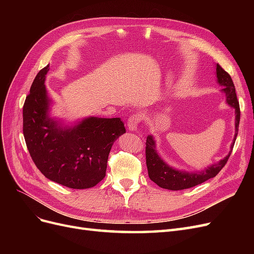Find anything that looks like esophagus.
I'll return each instance as SVG.
<instances>
[{
	"instance_id": "34e87169",
	"label": "esophagus",
	"mask_w": 254,
	"mask_h": 254,
	"mask_svg": "<svg viewBox=\"0 0 254 254\" xmlns=\"http://www.w3.org/2000/svg\"><path fill=\"white\" fill-rule=\"evenodd\" d=\"M143 120V117L141 114H131V117H130L128 119V129L131 130V131H134V130H136L137 126H139L140 123L142 122Z\"/></svg>"
}]
</instances>
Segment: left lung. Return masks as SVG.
<instances>
[{"instance_id":"obj_1","label":"left lung","mask_w":254,"mask_h":254,"mask_svg":"<svg viewBox=\"0 0 254 254\" xmlns=\"http://www.w3.org/2000/svg\"><path fill=\"white\" fill-rule=\"evenodd\" d=\"M216 74L218 82L222 87V91L226 93L227 103L235 109V141L238 132V125H240L241 120L240 103H238V99L236 96L235 87L231 76H230L229 73L226 72L219 64L216 65ZM234 143L235 142H233V144L231 145V150H230L229 155L226 158L220 160L217 164H213L209 168H205L204 171L199 173H187L174 170V168L168 166L164 161L159 157L156 150L155 141H153L151 135H148L147 140H146L145 148L146 165H147L148 176L151 181L158 184L160 188H163L166 190H178L196 187L198 184H201L206 180L213 178V177L216 176L222 170V167L227 164L230 156H231Z\"/></svg>"}]
</instances>
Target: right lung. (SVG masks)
<instances>
[{"mask_svg": "<svg viewBox=\"0 0 254 254\" xmlns=\"http://www.w3.org/2000/svg\"><path fill=\"white\" fill-rule=\"evenodd\" d=\"M37 74L23 106V134L35 165L48 179L70 189H90L106 176L113 142L126 130L120 118H89L68 129L48 118L44 79Z\"/></svg>", "mask_w": 254, "mask_h": 254, "instance_id": "obj_1", "label": "right lung"}]
</instances>
